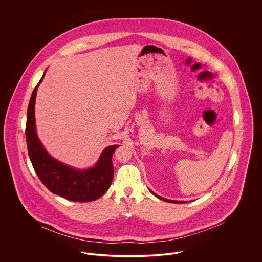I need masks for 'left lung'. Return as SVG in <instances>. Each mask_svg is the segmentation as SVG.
I'll return each instance as SVG.
<instances>
[{"label": "left lung", "mask_w": 262, "mask_h": 262, "mask_svg": "<svg viewBox=\"0 0 262 262\" xmlns=\"http://www.w3.org/2000/svg\"><path fill=\"white\" fill-rule=\"evenodd\" d=\"M152 192V191H151ZM155 196H157L158 199H160V200H162V201H165V202H168V203H186V202H183V201H172V200H167V199H164V198H162V196H159V195H157V194H155L154 192H152Z\"/></svg>", "instance_id": "8db88e82"}]
</instances>
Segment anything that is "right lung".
I'll use <instances>...</instances> for the list:
<instances>
[{
	"label": "right lung",
	"mask_w": 262,
	"mask_h": 262,
	"mask_svg": "<svg viewBox=\"0 0 262 262\" xmlns=\"http://www.w3.org/2000/svg\"><path fill=\"white\" fill-rule=\"evenodd\" d=\"M43 77L44 75L32 93L26 121V142L34 170L51 192L74 202L95 201L111 186L114 177L113 153L120 145L108 146L102 152L96 165L89 169H75L50 156L38 139L35 127L36 92Z\"/></svg>",
	"instance_id": "1"
}]
</instances>
